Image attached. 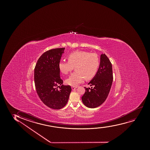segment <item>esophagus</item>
I'll use <instances>...</instances> for the list:
<instances>
[{
  "label": "esophagus",
  "mask_w": 150,
  "mask_h": 150,
  "mask_svg": "<svg viewBox=\"0 0 150 150\" xmlns=\"http://www.w3.org/2000/svg\"><path fill=\"white\" fill-rule=\"evenodd\" d=\"M76 88H77V86H72V87H71L72 90H75Z\"/></svg>",
  "instance_id": "obj_1"
}]
</instances>
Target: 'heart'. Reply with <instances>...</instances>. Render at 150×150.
Listing matches in <instances>:
<instances>
[{
	"mask_svg": "<svg viewBox=\"0 0 150 150\" xmlns=\"http://www.w3.org/2000/svg\"><path fill=\"white\" fill-rule=\"evenodd\" d=\"M68 62H59V70L62 74H67L75 67L73 72L66 80L67 84L75 86L83 82L84 78L90 79L96 74L100 66L98 55L84 51H76L68 55Z\"/></svg>",
	"mask_w": 150,
	"mask_h": 150,
	"instance_id": "1",
	"label": "heart"
}]
</instances>
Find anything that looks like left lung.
<instances>
[{"label":"left lung","mask_w":150,"mask_h":150,"mask_svg":"<svg viewBox=\"0 0 150 150\" xmlns=\"http://www.w3.org/2000/svg\"><path fill=\"white\" fill-rule=\"evenodd\" d=\"M112 81V64L105 54H102L98 71L88 83L93 87H84L86 91L81 97L83 103L89 108H95L101 105L108 96Z\"/></svg>","instance_id":"left-lung-1"}]
</instances>
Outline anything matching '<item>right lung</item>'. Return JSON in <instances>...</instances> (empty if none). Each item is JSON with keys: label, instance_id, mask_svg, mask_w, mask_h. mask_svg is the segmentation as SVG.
Masks as SVG:
<instances>
[{"label": "right lung", "instance_id": "add662e5", "mask_svg": "<svg viewBox=\"0 0 150 150\" xmlns=\"http://www.w3.org/2000/svg\"><path fill=\"white\" fill-rule=\"evenodd\" d=\"M64 50L54 48L45 52L38 59L35 69L36 92L45 105L54 110L62 109L66 105L71 91L70 86L62 84L63 81L60 79L59 69Z\"/></svg>", "mask_w": 150, "mask_h": 150}]
</instances>
